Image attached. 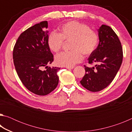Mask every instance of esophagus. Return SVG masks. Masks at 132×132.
Listing matches in <instances>:
<instances>
[{
	"mask_svg": "<svg viewBox=\"0 0 132 132\" xmlns=\"http://www.w3.org/2000/svg\"><path fill=\"white\" fill-rule=\"evenodd\" d=\"M74 68H75L74 66H66V68L68 69H73Z\"/></svg>",
	"mask_w": 132,
	"mask_h": 132,
	"instance_id": "34e87169",
	"label": "esophagus"
}]
</instances>
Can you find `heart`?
Here are the masks:
<instances>
[{
  "instance_id": "b5f03b06",
  "label": "heart",
  "mask_w": 132,
  "mask_h": 132,
  "mask_svg": "<svg viewBox=\"0 0 132 132\" xmlns=\"http://www.w3.org/2000/svg\"><path fill=\"white\" fill-rule=\"evenodd\" d=\"M59 30V34L53 32L49 35L48 47L53 52L57 53L62 49L63 40L71 41L70 50H72L62 52L55 57L56 63L59 66H74L81 61L82 54L90 55L97 47L98 35L86 24L71 21L62 24Z\"/></svg>"
}]
</instances>
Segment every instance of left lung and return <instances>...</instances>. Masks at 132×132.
Returning a JSON list of instances; mask_svg holds the SVG:
<instances>
[{
    "mask_svg": "<svg viewBox=\"0 0 132 132\" xmlns=\"http://www.w3.org/2000/svg\"><path fill=\"white\" fill-rule=\"evenodd\" d=\"M99 44L88 58V63L95 67H85L86 74L80 83L92 92L106 88L113 81L121 66L122 47L119 38L110 27L102 25L98 30Z\"/></svg>",
    "mask_w": 132,
    "mask_h": 132,
    "instance_id": "1",
    "label": "left lung"
}]
</instances>
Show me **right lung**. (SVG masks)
I'll use <instances>...</instances> for the list:
<instances>
[{
	"mask_svg": "<svg viewBox=\"0 0 132 132\" xmlns=\"http://www.w3.org/2000/svg\"><path fill=\"white\" fill-rule=\"evenodd\" d=\"M47 28L48 22L44 21L24 31L13 52L15 69L22 83L38 95L50 94L59 82L57 72L61 68L48 66L53 61V56L48 45Z\"/></svg>",
	"mask_w": 132,
	"mask_h": 132,
	"instance_id": "right-lung-1",
	"label": "right lung"
}]
</instances>
